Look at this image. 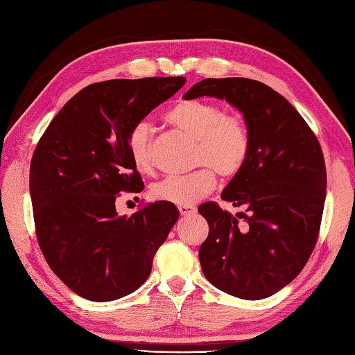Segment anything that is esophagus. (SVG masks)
<instances>
[{"label":"esophagus","instance_id":"1","mask_svg":"<svg viewBox=\"0 0 355 355\" xmlns=\"http://www.w3.org/2000/svg\"><path fill=\"white\" fill-rule=\"evenodd\" d=\"M178 211L182 216H191L196 213V207L194 205H178Z\"/></svg>","mask_w":355,"mask_h":355}]
</instances>
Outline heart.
I'll use <instances>...</instances> for the list:
<instances>
[{"label":"heart","instance_id":"1","mask_svg":"<svg viewBox=\"0 0 355 355\" xmlns=\"http://www.w3.org/2000/svg\"><path fill=\"white\" fill-rule=\"evenodd\" d=\"M166 122L196 139L192 164L200 166L186 175H171L152 188L153 199L191 205L216 186V173L233 178L244 169L252 150L250 130L238 114L207 100H182L166 112ZM128 153L137 172L150 175L155 169L152 130L137 123L128 136Z\"/></svg>","mask_w":355,"mask_h":355}]
</instances>
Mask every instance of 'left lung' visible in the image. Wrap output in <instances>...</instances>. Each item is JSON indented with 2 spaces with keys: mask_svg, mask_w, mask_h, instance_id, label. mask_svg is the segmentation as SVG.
<instances>
[{
  "mask_svg": "<svg viewBox=\"0 0 355 355\" xmlns=\"http://www.w3.org/2000/svg\"><path fill=\"white\" fill-rule=\"evenodd\" d=\"M225 98L243 111L252 150L248 164L222 192L244 207L238 216L216 202L199 213L209 232L199 258L208 282L232 296H272L297 277L320 236L327 173L313 130L286 98L249 78H207L184 94Z\"/></svg>",
  "mask_w": 355,
  "mask_h": 355,
  "instance_id": "1",
  "label": "left lung"
}]
</instances>
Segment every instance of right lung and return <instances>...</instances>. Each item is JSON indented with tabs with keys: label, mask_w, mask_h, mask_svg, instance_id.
I'll use <instances>...</instances> for the list:
<instances>
[{
	"label": "right lung",
	"mask_w": 355,
	"mask_h": 355,
	"mask_svg": "<svg viewBox=\"0 0 355 355\" xmlns=\"http://www.w3.org/2000/svg\"><path fill=\"white\" fill-rule=\"evenodd\" d=\"M183 76L110 80L81 89L37 142L29 167L35 236L48 266L71 291L107 302L137 290L178 219L169 202L119 216L120 192L144 182L130 131L184 84Z\"/></svg>",
	"instance_id": "obj_1"
}]
</instances>
